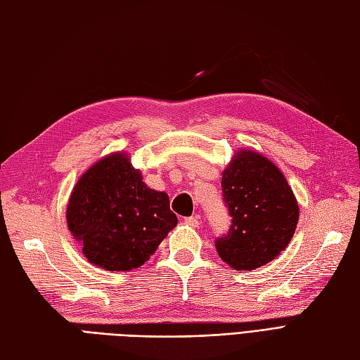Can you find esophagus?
Listing matches in <instances>:
<instances>
[{
	"instance_id": "esophagus-1",
	"label": "esophagus",
	"mask_w": 360,
	"mask_h": 360,
	"mask_svg": "<svg viewBox=\"0 0 360 360\" xmlns=\"http://www.w3.org/2000/svg\"><path fill=\"white\" fill-rule=\"evenodd\" d=\"M185 223L192 226V227H197L200 224V217L198 215H192V217H188L185 218Z\"/></svg>"
}]
</instances>
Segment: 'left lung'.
I'll list each match as a JSON object with an SVG mask.
<instances>
[{"mask_svg": "<svg viewBox=\"0 0 360 360\" xmlns=\"http://www.w3.org/2000/svg\"><path fill=\"white\" fill-rule=\"evenodd\" d=\"M221 188L232 224L215 240L218 255L235 270H255L275 259L300 218L283 172L261 154L240 150L223 171Z\"/></svg>", "mask_w": 360, "mask_h": 360, "instance_id": "1", "label": "left lung"}]
</instances>
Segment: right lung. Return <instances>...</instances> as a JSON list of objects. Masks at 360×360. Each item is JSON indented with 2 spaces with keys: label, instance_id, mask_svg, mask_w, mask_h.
I'll return each instance as SVG.
<instances>
[{
  "label": "right lung",
  "instance_id": "1",
  "mask_svg": "<svg viewBox=\"0 0 360 360\" xmlns=\"http://www.w3.org/2000/svg\"><path fill=\"white\" fill-rule=\"evenodd\" d=\"M67 224L85 258L110 271L137 269L177 224L165 192L148 188L128 155L96 162L73 188Z\"/></svg>",
  "mask_w": 360,
  "mask_h": 360
}]
</instances>
